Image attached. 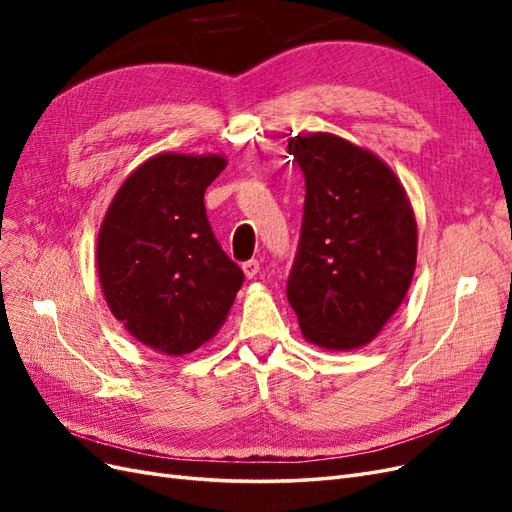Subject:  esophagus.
<instances>
[{"mask_svg":"<svg viewBox=\"0 0 512 512\" xmlns=\"http://www.w3.org/2000/svg\"><path fill=\"white\" fill-rule=\"evenodd\" d=\"M241 269H243V273H245V277H256L258 275V271H260V262L256 260V258H252V260H245L243 265H241Z\"/></svg>","mask_w":512,"mask_h":512,"instance_id":"obj_1","label":"esophagus"}]
</instances>
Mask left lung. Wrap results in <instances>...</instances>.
<instances>
[{
    "label": "left lung",
    "instance_id": "obj_1",
    "mask_svg": "<svg viewBox=\"0 0 512 512\" xmlns=\"http://www.w3.org/2000/svg\"><path fill=\"white\" fill-rule=\"evenodd\" d=\"M305 207L288 303L309 344H369L404 301L416 267V220L404 185L376 153L327 132L294 136Z\"/></svg>",
    "mask_w": 512,
    "mask_h": 512
}]
</instances>
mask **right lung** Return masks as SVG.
<instances>
[{"label":"right lung","instance_id":"1","mask_svg":"<svg viewBox=\"0 0 512 512\" xmlns=\"http://www.w3.org/2000/svg\"><path fill=\"white\" fill-rule=\"evenodd\" d=\"M224 166L222 156H153L123 181L100 226L104 299L158 352L179 356L209 342L243 284L205 211V190Z\"/></svg>","mask_w":512,"mask_h":512}]
</instances>
